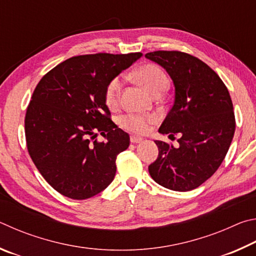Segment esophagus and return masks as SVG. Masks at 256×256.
I'll return each mask as SVG.
<instances>
[{"mask_svg":"<svg viewBox=\"0 0 256 256\" xmlns=\"http://www.w3.org/2000/svg\"><path fill=\"white\" fill-rule=\"evenodd\" d=\"M142 138H140V137H136V136H132L130 137V142H132V144H140V142H142Z\"/></svg>","mask_w":256,"mask_h":256,"instance_id":"obj_1","label":"esophagus"}]
</instances>
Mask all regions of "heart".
<instances>
[{"instance_id": "obj_1", "label": "heart", "mask_w": 256, "mask_h": 256, "mask_svg": "<svg viewBox=\"0 0 256 256\" xmlns=\"http://www.w3.org/2000/svg\"><path fill=\"white\" fill-rule=\"evenodd\" d=\"M134 80L144 86L154 96L163 94L170 86V80L162 67L156 64H145L134 72ZM122 88V83L119 78H114L108 83L104 92V100L109 108H116L119 103V98ZM158 118L155 114H128L120 118V126L126 130L134 134H145L150 130Z\"/></svg>"}]
</instances>
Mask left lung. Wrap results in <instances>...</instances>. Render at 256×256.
<instances>
[{
  "mask_svg": "<svg viewBox=\"0 0 256 256\" xmlns=\"http://www.w3.org/2000/svg\"><path fill=\"white\" fill-rule=\"evenodd\" d=\"M145 57L164 67L176 86L158 132L180 137L176 147L155 142L158 158L150 174L166 189L191 191L217 171L230 150L236 126L230 92L216 72L189 54L158 50Z\"/></svg>",
  "mask_w": 256,
  "mask_h": 256,
  "instance_id": "8db88e82",
  "label": "left lung"
}]
</instances>
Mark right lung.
I'll use <instances>...</instances> for the list:
<instances>
[{"mask_svg": "<svg viewBox=\"0 0 256 256\" xmlns=\"http://www.w3.org/2000/svg\"><path fill=\"white\" fill-rule=\"evenodd\" d=\"M142 52H98L68 58L42 76L26 108V148L36 168L60 194L84 200L116 176V160L129 135L111 120L108 83ZM106 138L95 140L96 132Z\"/></svg>", "mask_w": 256, "mask_h": 256, "instance_id": "add662e5", "label": "right lung"}]
</instances>
